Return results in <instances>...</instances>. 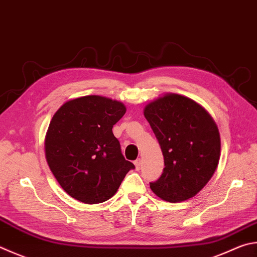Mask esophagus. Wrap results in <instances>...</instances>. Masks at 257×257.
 <instances>
[{"instance_id":"esophagus-1","label":"esophagus","mask_w":257,"mask_h":257,"mask_svg":"<svg viewBox=\"0 0 257 257\" xmlns=\"http://www.w3.org/2000/svg\"><path fill=\"white\" fill-rule=\"evenodd\" d=\"M141 165H142V161H141V158H138V160L135 161V166H136V170H139V169H141Z\"/></svg>"}]
</instances>
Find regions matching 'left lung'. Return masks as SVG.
<instances>
[{"instance_id": "obj_1", "label": "left lung", "mask_w": 257, "mask_h": 257, "mask_svg": "<svg viewBox=\"0 0 257 257\" xmlns=\"http://www.w3.org/2000/svg\"><path fill=\"white\" fill-rule=\"evenodd\" d=\"M164 156L160 179L151 189L167 202L185 201L203 189L220 158V135L207 110L189 97L166 93L145 106Z\"/></svg>"}]
</instances>
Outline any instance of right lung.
Returning a JSON list of instances; mask_svg holds the SVG:
<instances>
[{
  "mask_svg": "<svg viewBox=\"0 0 257 257\" xmlns=\"http://www.w3.org/2000/svg\"><path fill=\"white\" fill-rule=\"evenodd\" d=\"M125 106L100 95L69 100L56 111L45 138L50 171L65 192L95 204L112 198L130 170L112 133Z\"/></svg>",
  "mask_w": 257,
  "mask_h": 257,
  "instance_id": "add662e5",
  "label": "right lung"
}]
</instances>
